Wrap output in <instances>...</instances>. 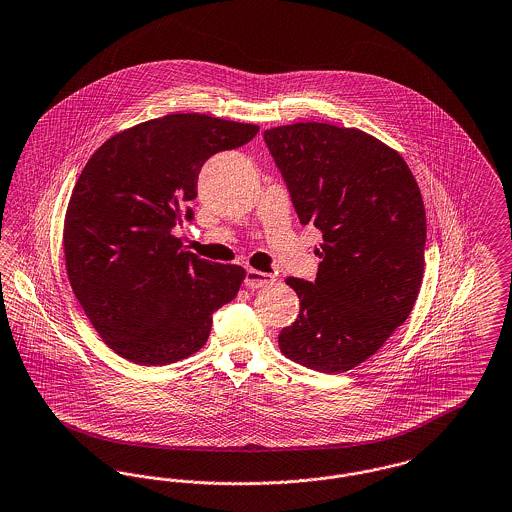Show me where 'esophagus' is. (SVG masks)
Segmentation results:
<instances>
[{
    "instance_id": "esophagus-1",
    "label": "esophagus",
    "mask_w": 512,
    "mask_h": 512,
    "mask_svg": "<svg viewBox=\"0 0 512 512\" xmlns=\"http://www.w3.org/2000/svg\"><path fill=\"white\" fill-rule=\"evenodd\" d=\"M276 278L274 274H267V272L257 271V269H247L245 272V286L247 288H263V286H269Z\"/></svg>"
}]
</instances>
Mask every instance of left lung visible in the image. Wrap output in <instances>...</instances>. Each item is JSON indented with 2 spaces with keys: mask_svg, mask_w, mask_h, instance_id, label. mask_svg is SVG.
I'll return each instance as SVG.
<instances>
[{
  "mask_svg": "<svg viewBox=\"0 0 512 512\" xmlns=\"http://www.w3.org/2000/svg\"><path fill=\"white\" fill-rule=\"evenodd\" d=\"M301 224L323 232L315 282L288 276L298 319L280 352L323 373L369 360L410 315L423 278L425 209L398 152L377 137L301 121L265 131Z\"/></svg>",
  "mask_w": 512,
  "mask_h": 512,
  "instance_id": "1",
  "label": "left lung"
}]
</instances>
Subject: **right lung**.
<instances>
[{"label":"right lung","mask_w":512,"mask_h":512,"mask_svg":"<svg viewBox=\"0 0 512 512\" xmlns=\"http://www.w3.org/2000/svg\"><path fill=\"white\" fill-rule=\"evenodd\" d=\"M257 131L168 114L112 135L85 164L63 222L65 267L92 327L121 358L166 365L193 356L212 313L238 296L245 269L185 251L172 228L191 218L185 207L207 158Z\"/></svg>","instance_id":"right-lung-1"}]
</instances>
